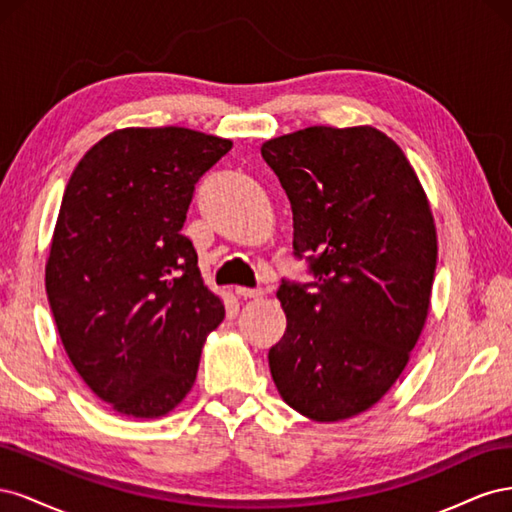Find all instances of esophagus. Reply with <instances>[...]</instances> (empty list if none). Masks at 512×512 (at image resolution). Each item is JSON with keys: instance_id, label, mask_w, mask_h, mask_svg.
I'll use <instances>...</instances> for the list:
<instances>
[{"instance_id": "obj_1", "label": "esophagus", "mask_w": 512, "mask_h": 512, "mask_svg": "<svg viewBox=\"0 0 512 512\" xmlns=\"http://www.w3.org/2000/svg\"><path fill=\"white\" fill-rule=\"evenodd\" d=\"M235 292L243 299H260L262 294H265V290L262 288H243V286H239Z\"/></svg>"}]
</instances>
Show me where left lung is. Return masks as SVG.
I'll return each instance as SVG.
<instances>
[{
  "label": "left lung",
  "instance_id": "8db88e82",
  "mask_svg": "<svg viewBox=\"0 0 512 512\" xmlns=\"http://www.w3.org/2000/svg\"><path fill=\"white\" fill-rule=\"evenodd\" d=\"M290 200L294 256L312 284L282 282L286 333L269 350L282 399L318 423L389 393L425 327L438 237L427 194L393 138L312 126L260 147Z\"/></svg>",
  "mask_w": 512,
  "mask_h": 512
}]
</instances>
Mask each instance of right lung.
<instances>
[{"label":"right lung","mask_w":512,"mask_h":512,"mask_svg":"<svg viewBox=\"0 0 512 512\" xmlns=\"http://www.w3.org/2000/svg\"><path fill=\"white\" fill-rule=\"evenodd\" d=\"M230 147L190 128H123L91 147L66 185L46 294L74 369L119 414L179 406L224 320L181 228L194 185Z\"/></svg>","instance_id":"obj_1"}]
</instances>
